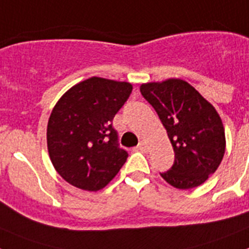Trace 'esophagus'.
Segmentation results:
<instances>
[{"label": "esophagus", "instance_id": "1", "mask_svg": "<svg viewBox=\"0 0 249 249\" xmlns=\"http://www.w3.org/2000/svg\"><path fill=\"white\" fill-rule=\"evenodd\" d=\"M137 148L140 149V151H147V144H146V142H143V141H141L140 143H138Z\"/></svg>", "mask_w": 249, "mask_h": 249}]
</instances>
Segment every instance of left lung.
Wrapping results in <instances>:
<instances>
[{
    "mask_svg": "<svg viewBox=\"0 0 249 249\" xmlns=\"http://www.w3.org/2000/svg\"><path fill=\"white\" fill-rule=\"evenodd\" d=\"M140 91L157 112L175 151L172 168L160 177L178 190L201 186L217 171L226 151L217 109L181 78L142 83Z\"/></svg>",
    "mask_w": 249,
    "mask_h": 249,
    "instance_id": "left-lung-1",
    "label": "left lung"
}]
</instances>
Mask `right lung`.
<instances>
[{"instance_id":"right-lung-1","label":"right lung","mask_w":249,"mask_h":249,"mask_svg":"<svg viewBox=\"0 0 249 249\" xmlns=\"http://www.w3.org/2000/svg\"><path fill=\"white\" fill-rule=\"evenodd\" d=\"M131 92L129 82L94 76L57 101L47 123V149L66 182L96 192L120 172L128 155L118 147L112 120Z\"/></svg>"}]
</instances>
